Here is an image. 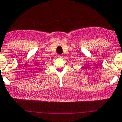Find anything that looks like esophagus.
Masks as SVG:
<instances>
[{
  "mask_svg": "<svg viewBox=\"0 0 122 122\" xmlns=\"http://www.w3.org/2000/svg\"><path fill=\"white\" fill-rule=\"evenodd\" d=\"M58 57H59V58H62V56H61V55H59V56H58Z\"/></svg>",
  "mask_w": 122,
  "mask_h": 122,
  "instance_id": "1",
  "label": "esophagus"
}]
</instances>
